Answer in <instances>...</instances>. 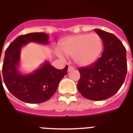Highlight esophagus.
<instances>
[{"instance_id":"obj_1","label":"esophagus","mask_w":133,"mask_h":133,"mask_svg":"<svg viewBox=\"0 0 133 133\" xmlns=\"http://www.w3.org/2000/svg\"><path fill=\"white\" fill-rule=\"evenodd\" d=\"M73 69H74L73 66H69V67H68V71L70 72V71H73Z\"/></svg>"}]
</instances>
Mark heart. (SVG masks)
<instances>
[{"mask_svg": "<svg viewBox=\"0 0 133 133\" xmlns=\"http://www.w3.org/2000/svg\"><path fill=\"white\" fill-rule=\"evenodd\" d=\"M60 51L80 66L92 64L98 58L103 48V42L96 33L79 34L68 37L60 42ZM60 57L62 54L58 52Z\"/></svg>", "mask_w": 133, "mask_h": 133, "instance_id": "1", "label": "heart"}]
</instances>
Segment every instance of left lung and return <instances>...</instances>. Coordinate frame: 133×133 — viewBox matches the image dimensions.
Segmentation results:
<instances>
[{
	"mask_svg": "<svg viewBox=\"0 0 133 133\" xmlns=\"http://www.w3.org/2000/svg\"><path fill=\"white\" fill-rule=\"evenodd\" d=\"M103 42V52L90 65L79 68L77 89L84 98L103 101L114 96L121 88L127 73V50L114 35L94 29Z\"/></svg>",
	"mask_w": 133,
	"mask_h": 133,
	"instance_id": "1",
	"label": "left lung"
}]
</instances>
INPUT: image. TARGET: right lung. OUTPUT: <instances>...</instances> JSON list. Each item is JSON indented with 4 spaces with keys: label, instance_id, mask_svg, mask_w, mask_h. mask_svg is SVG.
I'll use <instances>...</instances> for the list:
<instances>
[{
    "label": "right lung",
    "instance_id": "add662e5",
    "mask_svg": "<svg viewBox=\"0 0 133 133\" xmlns=\"http://www.w3.org/2000/svg\"><path fill=\"white\" fill-rule=\"evenodd\" d=\"M48 39L49 36L44 32L20 35L5 51L2 70L4 82L10 92L22 101L41 103L48 101L54 94L59 82L67 73V65L60 70L54 67L48 60L32 73L22 74L19 71L22 47L30 42L48 45Z\"/></svg>",
    "mask_w": 133,
    "mask_h": 133
}]
</instances>
